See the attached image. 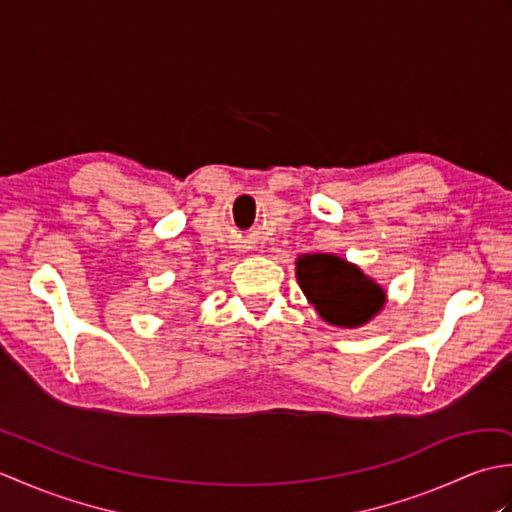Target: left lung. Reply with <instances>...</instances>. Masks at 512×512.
Instances as JSON below:
<instances>
[{"label":"left lung","mask_w":512,"mask_h":512,"mask_svg":"<svg viewBox=\"0 0 512 512\" xmlns=\"http://www.w3.org/2000/svg\"><path fill=\"white\" fill-rule=\"evenodd\" d=\"M295 275L308 303L334 328H361L387 303L385 288L339 255H299Z\"/></svg>","instance_id":"1"}]
</instances>
